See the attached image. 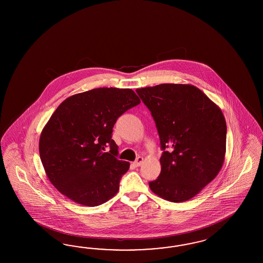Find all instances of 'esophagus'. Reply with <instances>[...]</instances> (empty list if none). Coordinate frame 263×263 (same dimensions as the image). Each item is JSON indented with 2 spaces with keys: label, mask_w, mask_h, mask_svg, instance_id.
<instances>
[{
  "label": "esophagus",
  "mask_w": 263,
  "mask_h": 263,
  "mask_svg": "<svg viewBox=\"0 0 263 263\" xmlns=\"http://www.w3.org/2000/svg\"><path fill=\"white\" fill-rule=\"evenodd\" d=\"M143 157H141V156H139L137 159L135 160V162H133V165L135 166V167H140L142 164H143Z\"/></svg>",
  "instance_id": "esophagus-1"
}]
</instances>
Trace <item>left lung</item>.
<instances>
[{
	"label": "left lung",
	"instance_id": "obj_1",
	"mask_svg": "<svg viewBox=\"0 0 263 263\" xmlns=\"http://www.w3.org/2000/svg\"><path fill=\"white\" fill-rule=\"evenodd\" d=\"M152 111L160 138L161 173L149 182L168 201L192 199L223 166L227 124L221 109L192 85L161 84L136 89Z\"/></svg>",
	"mask_w": 263,
	"mask_h": 263
}]
</instances>
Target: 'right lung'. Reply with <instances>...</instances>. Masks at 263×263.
Segmentation results:
<instances>
[{"label": "right lung", "instance_id": "right-lung-1", "mask_svg": "<svg viewBox=\"0 0 263 263\" xmlns=\"http://www.w3.org/2000/svg\"><path fill=\"white\" fill-rule=\"evenodd\" d=\"M140 103L130 88H99L70 96L57 108L41 132L40 155L58 191L86 206L100 205L118 193L130 164L117 158L112 127Z\"/></svg>", "mask_w": 263, "mask_h": 263}]
</instances>
